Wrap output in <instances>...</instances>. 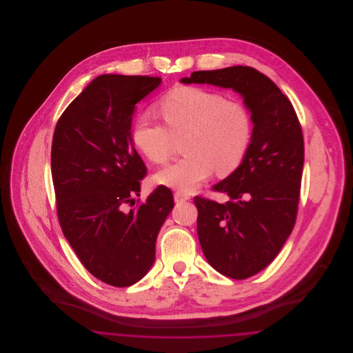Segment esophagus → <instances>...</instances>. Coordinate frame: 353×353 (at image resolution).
Listing matches in <instances>:
<instances>
[{"mask_svg": "<svg viewBox=\"0 0 353 353\" xmlns=\"http://www.w3.org/2000/svg\"><path fill=\"white\" fill-rule=\"evenodd\" d=\"M189 199H190V196H189V194H186L184 192H181V190L174 192V201L176 202L188 201Z\"/></svg>", "mask_w": 353, "mask_h": 353, "instance_id": "esophagus-1", "label": "esophagus"}]
</instances>
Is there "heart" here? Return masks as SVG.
I'll list each match as a JSON object with an SVG mask.
<instances>
[{
    "label": "heart",
    "instance_id": "heart-1",
    "mask_svg": "<svg viewBox=\"0 0 353 353\" xmlns=\"http://www.w3.org/2000/svg\"><path fill=\"white\" fill-rule=\"evenodd\" d=\"M165 125L148 114L134 119L132 140L143 156L164 165L176 140L185 136L184 157L156 174L160 184L190 192L216 170L226 176L241 165L250 148L252 118L242 101L201 87L184 85L159 101Z\"/></svg>",
    "mask_w": 353,
    "mask_h": 353
}]
</instances>
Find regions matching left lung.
Listing matches in <instances>:
<instances>
[{
	"label": "left lung",
	"instance_id": "left-lung-1",
	"mask_svg": "<svg viewBox=\"0 0 353 353\" xmlns=\"http://www.w3.org/2000/svg\"><path fill=\"white\" fill-rule=\"evenodd\" d=\"M181 82L233 88L252 112L249 151L229 177L212 188L230 200L194 197L197 234L208 262L225 276L250 278L275 259L295 226L304 163L302 125L279 87L255 68L194 71Z\"/></svg>",
	"mask_w": 353,
	"mask_h": 353
}]
</instances>
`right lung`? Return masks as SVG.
<instances>
[{
    "instance_id": "obj_1",
    "label": "right lung",
    "mask_w": 353,
    "mask_h": 353,
    "mask_svg": "<svg viewBox=\"0 0 353 353\" xmlns=\"http://www.w3.org/2000/svg\"><path fill=\"white\" fill-rule=\"evenodd\" d=\"M159 77L101 75L58 119L51 145L57 214L72 250L101 282L128 287L154 262L156 238L173 209L170 189L139 196L147 167L131 140L134 104Z\"/></svg>"
}]
</instances>
